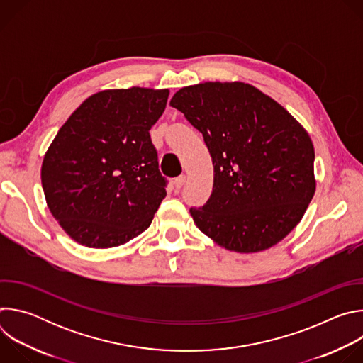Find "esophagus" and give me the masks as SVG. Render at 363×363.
I'll use <instances>...</instances> for the list:
<instances>
[{"instance_id": "obj_1", "label": "esophagus", "mask_w": 363, "mask_h": 363, "mask_svg": "<svg viewBox=\"0 0 363 363\" xmlns=\"http://www.w3.org/2000/svg\"><path fill=\"white\" fill-rule=\"evenodd\" d=\"M185 181H186V177H185V175H179V177H177V178H175V181H174L175 189L182 188V186H184V184H185Z\"/></svg>"}]
</instances>
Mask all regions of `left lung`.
Here are the masks:
<instances>
[{
	"label": "left lung",
	"mask_w": 363,
	"mask_h": 363,
	"mask_svg": "<svg viewBox=\"0 0 363 363\" xmlns=\"http://www.w3.org/2000/svg\"><path fill=\"white\" fill-rule=\"evenodd\" d=\"M169 105L202 133L214 165L211 196L189 210L196 227L237 252L281 241L316 191L315 147L304 128L241 82L182 87Z\"/></svg>",
	"instance_id": "left-lung-1"
}]
</instances>
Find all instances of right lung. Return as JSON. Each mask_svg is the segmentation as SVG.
<instances>
[{
	"label": "right lung",
	"instance_id": "1",
	"mask_svg": "<svg viewBox=\"0 0 363 363\" xmlns=\"http://www.w3.org/2000/svg\"><path fill=\"white\" fill-rule=\"evenodd\" d=\"M168 89L103 90L87 97L44 155L41 185L62 228L90 248L122 245L142 234L167 195L149 130Z\"/></svg>",
	"mask_w": 363,
	"mask_h": 363
}]
</instances>
